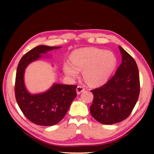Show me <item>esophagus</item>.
Here are the masks:
<instances>
[{
  "label": "esophagus",
  "instance_id": "esophagus-1",
  "mask_svg": "<svg viewBox=\"0 0 154 154\" xmlns=\"http://www.w3.org/2000/svg\"><path fill=\"white\" fill-rule=\"evenodd\" d=\"M83 91H85V88L83 86H82V85H78L77 88V92L78 94H79L82 92H83Z\"/></svg>",
  "mask_w": 154,
  "mask_h": 154
}]
</instances>
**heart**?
Here are the masks:
<instances>
[{"label":"heart","instance_id":"1","mask_svg":"<svg viewBox=\"0 0 154 154\" xmlns=\"http://www.w3.org/2000/svg\"><path fill=\"white\" fill-rule=\"evenodd\" d=\"M71 62L64 64V71L70 77L75 78L83 71V77L88 84L96 85L105 82L116 66V58L111 51L94 48L75 50Z\"/></svg>","mask_w":154,"mask_h":154}]
</instances>
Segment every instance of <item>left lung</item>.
Returning a JSON list of instances; mask_svg holds the SVG:
<instances>
[{"label": "left lung", "mask_w": 154, "mask_h": 154, "mask_svg": "<svg viewBox=\"0 0 154 154\" xmlns=\"http://www.w3.org/2000/svg\"><path fill=\"white\" fill-rule=\"evenodd\" d=\"M122 57L115 75L103 86L91 90L94 94L90 113L103 124L126 119L134 107L140 93L139 72L134 59L119 46Z\"/></svg>", "instance_id": "left-lung-1"}]
</instances>
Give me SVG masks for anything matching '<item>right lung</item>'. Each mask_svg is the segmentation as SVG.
Masks as SVG:
<instances>
[{"label":"right lung","instance_id":"obj_1","mask_svg":"<svg viewBox=\"0 0 154 154\" xmlns=\"http://www.w3.org/2000/svg\"><path fill=\"white\" fill-rule=\"evenodd\" d=\"M60 47L38 45L22 56L17 65L15 83V99L21 111L26 118L36 125L53 126L61 121L76 97V85L54 84L47 92L30 94L26 89L24 74L30 62Z\"/></svg>","mask_w":154,"mask_h":154}]
</instances>
